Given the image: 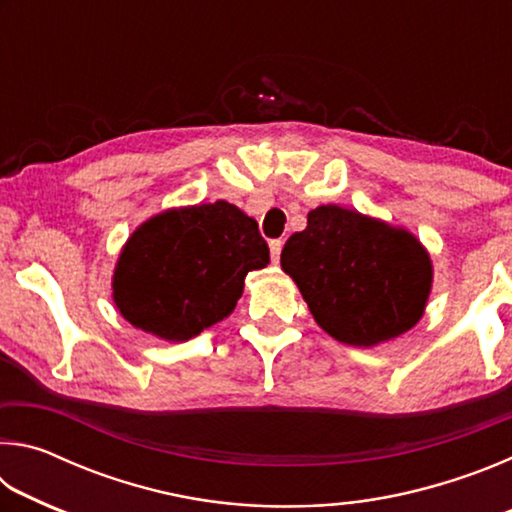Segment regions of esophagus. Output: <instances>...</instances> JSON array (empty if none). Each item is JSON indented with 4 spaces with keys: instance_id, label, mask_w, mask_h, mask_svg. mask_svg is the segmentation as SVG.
Returning <instances> with one entry per match:
<instances>
[{
    "instance_id": "1",
    "label": "esophagus",
    "mask_w": 512,
    "mask_h": 512,
    "mask_svg": "<svg viewBox=\"0 0 512 512\" xmlns=\"http://www.w3.org/2000/svg\"><path fill=\"white\" fill-rule=\"evenodd\" d=\"M282 246H284V241L282 239H273L271 244H268V248H271V259H273V264H277L280 262V253H282Z\"/></svg>"
}]
</instances>
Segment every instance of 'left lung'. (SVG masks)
<instances>
[{"mask_svg": "<svg viewBox=\"0 0 512 512\" xmlns=\"http://www.w3.org/2000/svg\"><path fill=\"white\" fill-rule=\"evenodd\" d=\"M311 316L336 341L372 348L418 323L433 268L409 230L341 205H320L280 255Z\"/></svg>", "mask_w": 512, "mask_h": 512, "instance_id": "8db88e82", "label": "left lung"}]
</instances>
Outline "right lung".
I'll return each instance as SVG.
<instances>
[{"label":"right lung","instance_id":"1","mask_svg":"<svg viewBox=\"0 0 512 512\" xmlns=\"http://www.w3.org/2000/svg\"><path fill=\"white\" fill-rule=\"evenodd\" d=\"M268 264L257 221L225 201L178 207L144 221L121 248L112 300L133 327L189 341L228 318L250 271Z\"/></svg>","mask_w":512,"mask_h":512}]
</instances>
